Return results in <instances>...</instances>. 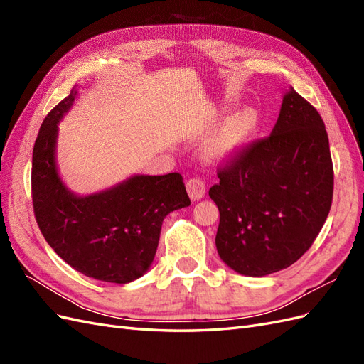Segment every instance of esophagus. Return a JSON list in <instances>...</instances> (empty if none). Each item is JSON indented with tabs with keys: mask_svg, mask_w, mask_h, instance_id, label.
<instances>
[{
	"mask_svg": "<svg viewBox=\"0 0 364 364\" xmlns=\"http://www.w3.org/2000/svg\"><path fill=\"white\" fill-rule=\"evenodd\" d=\"M186 191H188L191 200H200L206 194V182L200 178H191L186 181Z\"/></svg>",
	"mask_w": 364,
	"mask_h": 364,
	"instance_id": "esophagus-1",
	"label": "esophagus"
}]
</instances>
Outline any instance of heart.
Masks as SVG:
<instances>
[{"label":"heart","mask_w":364,"mask_h":364,"mask_svg":"<svg viewBox=\"0 0 364 364\" xmlns=\"http://www.w3.org/2000/svg\"><path fill=\"white\" fill-rule=\"evenodd\" d=\"M253 126H255V118L250 114L229 119L209 142V151L214 156L230 155L245 144V141L252 134Z\"/></svg>","instance_id":"1"}]
</instances>
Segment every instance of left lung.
Returning a JSON list of instances; mask_svg holds the SVG:
<instances>
[{
    "label": "left lung",
    "mask_w": 364,
    "mask_h": 364,
    "mask_svg": "<svg viewBox=\"0 0 364 364\" xmlns=\"http://www.w3.org/2000/svg\"><path fill=\"white\" fill-rule=\"evenodd\" d=\"M209 197L220 211L215 246L230 269L264 277L311 247L333 203L334 168L322 117L294 90L272 134L218 165Z\"/></svg>",
    "instance_id": "obj_1"
}]
</instances>
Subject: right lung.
Returning <instances> with one entry per match:
<instances>
[{
	"instance_id": "right-lung-1",
	"label": "right lung",
	"mask_w": 364,
	"mask_h": 364,
	"mask_svg": "<svg viewBox=\"0 0 364 364\" xmlns=\"http://www.w3.org/2000/svg\"><path fill=\"white\" fill-rule=\"evenodd\" d=\"M75 86L43 119L33 147L31 200L43 238L86 277L126 284L155 258L167 214L190 206L182 174L135 176L112 190L77 197L62 183L56 162L58 123L71 107Z\"/></svg>"
}]
</instances>
